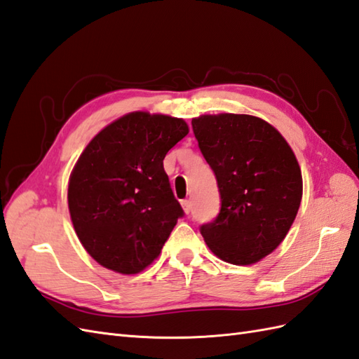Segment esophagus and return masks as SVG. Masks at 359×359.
<instances>
[{"label": "esophagus", "instance_id": "obj_1", "mask_svg": "<svg viewBox=\"0 0 359 359\" xmlns=\"http://www.w3.org/2000/svg\"><path fill=\"white\" fill-rule=\"evenodd\" d=\"M182 208H183V211H185V214H189L191 208H193V205H191V200H183Z\"/></svg>", "mask_w": 359, "mask_h": 359}]
</instances>
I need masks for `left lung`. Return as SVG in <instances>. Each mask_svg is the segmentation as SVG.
Here are the masks:
<instances>
[{
    "instance_id": "left-lung-1",
    "label": "left lung",
    "mask_w": 359,
    "mask_h": 359,
    "mask_svg": "<svg viewBox=\"0 0 359 359\" xmlns=\"http://www.w3.org/2000/svg\"><path fill=\"white\" fill-rule=\"evenodd\" d=\"M191 123L222 198L217 217L200 226L206 245L231 264L260 262L285 240L302 203L292 148L255 116L205 114Z\"/></svg>"
}]
</instances>
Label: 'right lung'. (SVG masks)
<instances>
[{"mask_svg":"<svg viewBox=\"0 0 359 359\" xmlns=\"http://www.w3.org/2000/svg\"><path fill=\"white\" fill-rule=\"evenodd\" d=\"M188 131L183 119L128 113L79 156L69 180V211L82 246L104 268L137 273L159 257L183 217L163 159Z\"/></svg>","mask_w":359,"mask_h":359,"instance_id":"1","label":"right lung"}]
</instances>
